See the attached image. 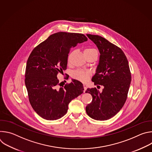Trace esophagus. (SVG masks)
I'll return each mask as SVG.
<instances>
[{"mask_svg":"<svg viewBox=\"0 0 152 152\" xmlns=\"http://www.w3.org/2000/svg\"><path fill=\"white\" fill-rule=\"evenodd\" d=\"M87 88H88V86H87V85H86V84H83V88H84V93L86 91V89H87Z\"/></svg>","mask_w":152,"mask_h":152,"instance_id":"esophagus-1","label":"esophagus"}]
</instances>
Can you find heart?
Instances as JSON below:
<instances>
[{
	"mask_svg": "<svg viewBox=\"0 0 152 152\" xmlns=\"http://www.w3.org/2000/svg\"><path fill=\"white\" fill-rule=\"evenodd\" d=\"M95 50L94 49H86L84 50L85 52H89ZM90 73L88 71L84 70H77L73 73V76L74 78L81 81V82H86L90 77Z\"/></svg>",
	"mask_w": 152,
	"mask_h": 152,
	"instance_id": "heart-1",
	"label": "heart"
}]
</instances>
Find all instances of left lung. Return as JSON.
Wrapping results in <instances>:
<instances>
[{
    "label": "left lung",
    "instance_id": "8db88e82",
    "mask_svg": "<svg viewBox=\"0 0 152 152\" xmlns=\"http://www.w3.org/2000/svg\"><path fill=\"white\" fill-rule=\"evenodd\" d=\"M97 47L99 64L92 77L94 85L103 86L102 92L96 88H88L93 100L86 106L91 118L106 120L115 116L126 100L131 82V74L126 55L121 49L101 36L86 34Z\"/></svg>",
    "mask_w": 152,
    "mask_h": 152
}]
</instances>
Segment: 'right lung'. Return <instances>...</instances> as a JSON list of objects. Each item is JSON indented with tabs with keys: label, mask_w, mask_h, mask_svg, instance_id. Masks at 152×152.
<instances>
[{
	"label": "right lung",
	"mask_w": 152,
	"mask_h": 152,
	"mask_svg": "<svg viewBox=\"0 0 152 152\" xmlns=\"http://www.w3.org/2000/svg\"><path fill=\"white\" fill-rule=\"evenodd\" d=\"M87 40L82 34L55 33L34 48L29 55L25 85L32 108L42 118H61L67 113L69 103L83 92V84L76 79L57 90V74L66 70L70 49Z\"/></svg>",
	"instance_id": "add662e5"
}]
</instances>
